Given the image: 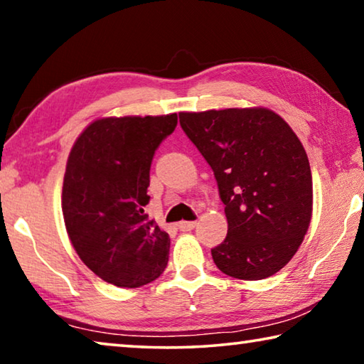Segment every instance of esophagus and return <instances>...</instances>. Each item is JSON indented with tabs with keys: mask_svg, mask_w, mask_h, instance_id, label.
I'll use <instances>...</instances> for the list:
<instances>
[{
	"mask_svg": "<svg viewBox=\"0 0 364 364\" xmlns=\"http://www.w3.org/2000/svg\"><path fill=\"white\" fill-rule=\"evenodd\" d=\"M196 226H197L196 221H180V223H178V228H180L181 231H191L194 230Z\"/></svg>",
	"mask_w": 364,
	"mask_h": 364,
	"instance_id": "esophagus-1",
	"label": "esophagus"
}]
</instances>
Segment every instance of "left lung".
I'll list each match as a JSON object with an SVG mask.
<instances>
[{
	"label": "left lung",
	"mask_w": 364,
	"mask_h": 364,
	"mask_svg": "<svg viewBox=\"0 0 364 364\" xmlns=\"http://www.w3.org/2000/svg\"><path fill=\"white\" fill-rule=\"evenodd\" d=\"M183 132L210 165L228 220L212 249L220 271L258 281L291 262L308 231L313 183L306 152L264 107L181 112Z\"/></svg>",
	"instance_id": "obj_1"
}]
</instances>
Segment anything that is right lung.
Wrapping results in <instances>:
<instances>
[{"instance_id": "add662e5", "label": "right lung", "mask_w": 364, "mask_h": 364, "mask_svg": "<svg viewBox=\"0 0 364 364\" xmlns=\"http://www.w3.org/2000/svg\"><path fill=\"white\" fill-rule=\"evenodd\" d=\"M176 123V114L97 119L67 160V234L86 267L114 286H144L167 267L170 237L144 207L154 154Z\"/></svg>"}]
</instances>
